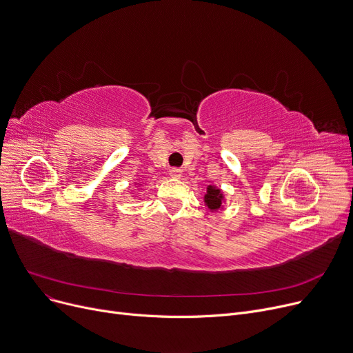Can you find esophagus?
I'll list each match as a JSON object with an SVG mask.
<instances>
[{"instance_id": "34e87169", "label": "esophagus", "mask_w": 353, "mask_h": 353, "mask_svg": "<svg viewBox=\"0 0 353 353\" xmlns=\"http://www.w3.org/2000/svg\"><path fill=\"white\" fill-rule=\"evenodd\" d=\"M170 176L173 177V179H180L181 177V170L180 169H170Z\"/></svg>"}]
</instances>
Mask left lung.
<instances>
[{"label":"left lung","mask_w":353,"mask_h":353,"mask_svg":"<svg viewBox=\"0 0 353 353\" xmlns=\"http://www.w3.org/2000/svg\"><path fill=\"white\" fill-rule=\"evenodd\" d=\"M221 199H223V196H221V192L219 189H214L213 186H209L208 194L205 196V201H206V205L210 210L220 209Z\"/></svg>","instance_id":"8db88e82"}]
</instances>
